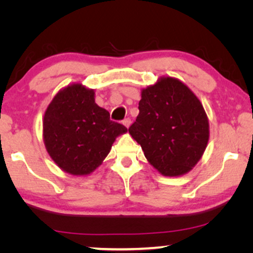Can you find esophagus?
<instances>
[{
	"instance_id": "obj_1",
	"label": "esophagus",
	"mask_w": 253,
	"mask_h": 253,
	"mask_svg": "<svg viewBox=\"0 0 253 253\" xmlns=\"http://www.w3.org/2000/svg\"><path fill=\"white\" fill-rule=\"evenodd\" d=\"M123 124H124V126H126V127H129V126H130V124H131V120L129 119V117H127V119H124V120H123Z\"/></svg>"
}]
</instances>
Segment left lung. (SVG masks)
I'll use <instances>...</instances> for the list:
<instances>
[{
  "label": "left lung",
  "instance_id": "obj_1",
  "mask_svg": "<svg viewBox=\"0 0 253 253\" xmlns=\"http://www.w3.org/2000/svg\"><path fill=\"white\" fill-rule=\"evenodd\" d=\"M139 114L129 132L148 162L165 176H179L200 160L209 141V120L199 99L171 77L141 91Z\"/></svg>",
  "mask_w": 253,
  "mask_h": 253
}]
</instances>
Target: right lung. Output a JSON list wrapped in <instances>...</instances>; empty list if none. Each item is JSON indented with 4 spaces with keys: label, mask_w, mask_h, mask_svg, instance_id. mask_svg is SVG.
I'll use <instances>...</instances> for the list:
<instances>
[{
    "label": "right lung",
    "mask_w": 253,
    "mask_h": 253,
    "mask_svg": "<svg viewBox=\"0 0 253 253\" xmlns=\"http://www.w3.org/2000/svg\"><path fill=\"white\" fill-rule=\"evenodd\" d=\"M123 124L110 121L94 101V92L81 84L57 93L43 117V140L58 167L72 175L92 172L109 153Z\"/></svg>",
    "instance_id": "right-lung-1"
}]
</instances>
